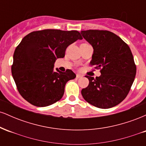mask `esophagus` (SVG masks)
<instances>
[{
    "instance_id": "1",
    "label": "esophagus",
    "mask_w": 146,
    "mask_h": 146,
    "mask_svg": "<svg viewBox=\"0 0 146 146\" xmlns=\"http://www.w3.org/2000/svg\"><path fill=\"white\" fill-rule=\"evenodd\" d=\"M82 77H83V75H81V74H77V75H76V78H78V79L82 78Z\"/></svg>"
}]
</instances>
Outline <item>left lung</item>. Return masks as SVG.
<instances>
[{"instance_id":"left-lung-1","label":"left lung","mask_w":146,"mask_h":146,"mask_svg":"<svg viewBox=\"0 0 146 146\" xmlns=\"http://www.w3.org/2000/svg\"><path fill=\"white\" fill-rule=\"evenodd\" d=\"M83 38L92 45L90 65L101 68L100 77L86 75L89 84L82 90L87 102L100 108L115 106L126 98L137 68L128 45L116 34L104 30L82 31Z\"/></svg>"}]
</instances>
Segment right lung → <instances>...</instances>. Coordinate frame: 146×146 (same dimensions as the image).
<instances>
[{"mask_svg":"<svg viewBox=\"0 0 146 146\" xmlns=\"http://www.w3.org/2000/svg\"><path fill=\"white\" fill-rule=\"evenodd\" d=\"M82 37L78 31L44 29L33 31L23 38L15 49L11 73L18 92L38 107L51 105L62 98L65 85L75 78L71 70H53L66 48Z\"/></svg>","mask_w":146,"mask_h":146,"instance_id":"1","label":"right lung"}]
</instances>
